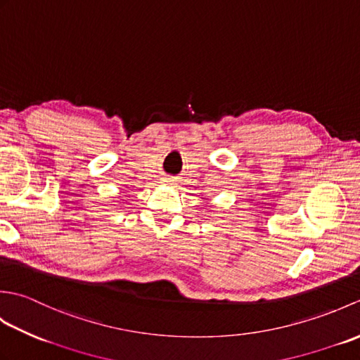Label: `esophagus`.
<instances>
[{
	"instance_id": "obj_1",
	"label": "esophagus",
	"mask_w": 360,
	"mask_h": 360,
	"mask_svg": "<svg viewBox=\"0 0 360 360\" xmlns=\"http://www.w3.org/2000/svg\"><path fill=\"white\" fill-rule=\"evenodd\" d=\"M164 182H165V184H168V186H174L176 179H174V178H165V179H164Z\"/></svg>"
}]
</instances>
